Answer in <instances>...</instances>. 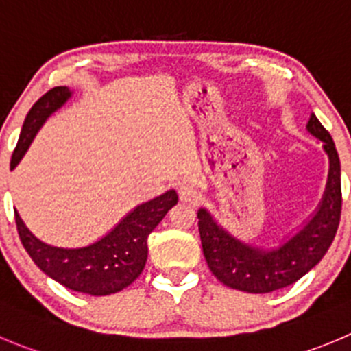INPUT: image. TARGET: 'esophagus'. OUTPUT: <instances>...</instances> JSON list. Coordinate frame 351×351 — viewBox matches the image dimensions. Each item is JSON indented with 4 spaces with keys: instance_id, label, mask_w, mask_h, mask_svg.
Returning a JSON list of instances; mask_svg holds the SVG:
<instances>
[{
    "instance_id": "esophagus-1",
    "label": "esophagus",
    "mask_w": 351,
    "mask_h": 351,
    "mask_svg": "<svg viewBox=\"0 0 351 351\" xmlns=\"http://www.w3.org/2000/svg\"><path fill=\"white\" fill-rule=\"evenodd\" d=\"M179 198H181V202L186 203H196L199 198V193L198 189L193 188V186L182 184L179 186Z\"/></svg>"
}]
</instances>
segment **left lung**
I'll use <instances>...</instances> for the list:
<instances>
[{"mask_svg": "<svg viewBox=\"0 0 351 351\" xmlns=\"http://www.w3.org/2000/svg\"><path fill=\"white\" fill-rule=\"evenodd\" d=\"M306 131L322 143L329 158V173L315 212L293 234L278 243L256 246L232 236L205 206L198 210L203 255L213 276L229 288L253 295L286 288L312 270L335 239L341 215L339 156L331 134L313 113Z\"/></svg>", "mask_w": 351, "mask_h": 351, "instance_id": "1", "label": "left lung"}]
</instances>
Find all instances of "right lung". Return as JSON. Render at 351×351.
<instances>
[{
    "label": "right lung",
    "instance_id": "1",
    "mask_svg": "<svg viewBox=\"0 0 351 351\" xmlns=\"http://www.w3.org/2000/svg\"><path fill=\"white\" fill-rule=\"evenodd\" d=\"M72 98L66 86H58L39 98L25 117L10 169H15L27 153L43 123ZM178 193L169 189L156 198L134 206L105 236L79 248L53 246L36 238L15 210L16 231L23 248L36 265L72 291L106 296L122 291L139 278L148 258V236L178 203Z\"/></svg>",
    "mask_w": 351,
    "mask_h": 351
}]
</instances>
